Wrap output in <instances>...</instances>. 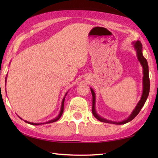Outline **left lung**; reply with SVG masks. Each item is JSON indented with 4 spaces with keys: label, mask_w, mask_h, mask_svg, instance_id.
<instances>
[{
    "label": "left lung",
    "mask_w": 158,
    "mask_h": 158,
    "mask_svg": "<svg viewBox=\"0 0 158 158\" xmlns=\"http://www.w3.org/2000/svg\"><path fill=\"white\" fill-rule=\"evenodd\" d=\"M134 45H135V49L136 50V53H137V57H138V59L139 60V62L141 64V65L143 66V95L141 97V99L138 103V105L136 106L135 109L133 110V112L131 114L130 116L127 118V119L123 121V122H111V121H109L107 119H105L102 118V117H100L98 114L96 113V110H95V94L94 90L91 89V92H92V113L93 115L96 118L99 120L100 122H105V123H114V124H117V125H122V124L126 123L127 122L132 121L135 117L138 115L139 112L141 110L142 107L143 105H145V103L146 102V100L147 99V97L149 96V89H150V81H149V66H148V64H147V60L144 58V56L143 55L142 53V44L139 41H137L136 42L134 43Z\"/></svg>",
    "instance_id": "left-lung-1"
}]
</instances>
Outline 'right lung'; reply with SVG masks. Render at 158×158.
Returning a JSON list of instances; mask_svg holds the SVG:
<instances>
[{
	"label": "right lung",
	"mask_w": 158,
	"mask_h": 158,
	"mask_svg": "<svg viewBox=\"0 0 158 158\" xmlns=\"http://www.w3.org/2000/svg\"><path fill=\"white\" fill-rule=\"evenodd\" d=\"M64 99H65V98H64V99H63V100H62V106H61V110H60V114L58 115V116L56 117V119H53V120H51V121H49V122H45V123H31V122H26V121H24V122H26V123H29V124H32V125H36V126L40 125V124L50 123H53V122H56V121H58V120L60 118V117H61V116H62V113H63V111H64ZM19 118H20V117H19ZM20 119H22V118H20Z\"/></svg>",
	"instance_id": "1"
}]
</instances>
